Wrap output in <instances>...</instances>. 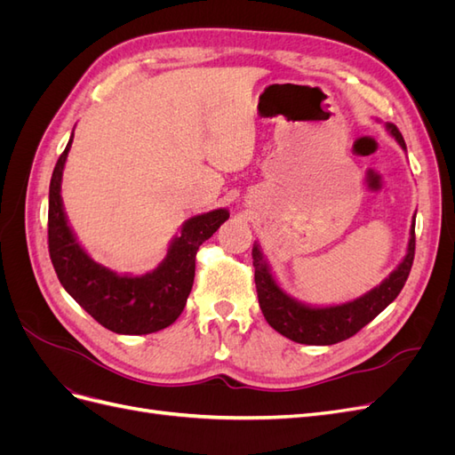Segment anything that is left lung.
<instances>
[{"label": "left lung", "mask_w": 455, "mask_h": 455, "mask_svg": "<svg viewBox=\"0 0 455 455\" xmlns=\"http://www.w3.org/2000/svg\"><path fill=\"white\" fill-rule=\"evenodd\" d=\"M385 129L389 131V134L398 142V146L406 149L403 134L393 123H387ZM414 252L416 216L411 220L410 241L404 259L396 266V269L387 279L381 281L379 286L371 288L370 292L353 301H347V304L313 307L307 304H301V301L294 299L283 291L279 283L275 281L271 275V269L264 254H261L259 246L254 243L252 266L259 309L264 313L269 326L277 330L284 338L296 343H306V346H332V343L355 336L363 326H366L371 319H376V316L401 294L410 275L411 264H414Z\"/></svg>", "instance_id": "1"}]
</instances>
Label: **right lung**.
<instances>
[{"label":"right lung","instance_id":"1","mask_svg":"<svg viewBox=\"0 0 455 455\" xmlns=\"http://www.w3.org/2000/svg\"><path fill=\"white\" fill-rule=\"evenodd\" d=\"M74 132L59 157L49 186V254L64 291L96 323L116 334L142 336L171 326L186 307L196 277L199 246L229 218L216 209L186 220L180 235L171 241L161 264L144 275H117L84 251L62 206L60 184Z\"/></svg>","mask_w":455,"mask_h":455}]
</instances>
